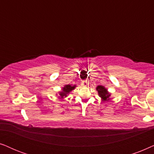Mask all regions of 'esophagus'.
Segmentation results:
<instances>
[{
    "instance_id": "obj_1",
    "label": "esophagus",
    "mask_w": 154,
    "mask_h": 154,
    "mask_svg": "<svg viewBox=\"0 0 154 154\" xmlns=\"http://www.w3.org/2000/svg\"><path fill=\"white\" fill-rule=\"evenodd\" d=\"M82 85L83 86H85V87H88V86L89 85V83H88V81H84L82 82Z\"/></svg>"
}]
</instances>
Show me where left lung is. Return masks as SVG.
<instances>
[{"label":"left lung","mask_w":154,"mask_h":154,"mask_svg":"<svg viewBox=\"0 0 154 154\" xmlns=\"http://www.w3.org/2000/svg\"><path fill=\"white\" fill-rule=\"evenodd\" d=\"M96 90H97L99 96L102 98V101H108L109 100V97L111 96V94L109 93L106 88L102 85H98L96 88Z\"/></svg>","instance_id":"1"}]
</instances>
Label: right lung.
<instances>
[{
    "label": "right lung",
    "mask_w": 154,
    "mask_h": 154,
    "mask_svg": "<svg viewBox=\"0 0 154 154\" xmlns=\"http://www.w3.org/2000/svg\"><path fill=\"white\" fill-rule=\"evenodd\" d=\"M75 88V85H64V87L62 88V91L60 92V97H59L60 98H64V97H67V94H68L69 92L71 91H72V90L74 89Z\"/></svg>",
    "instance_id": "right-lung-1"
}]
</instances>
